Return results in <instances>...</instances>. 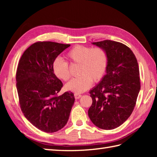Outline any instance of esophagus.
<instances>
[{
  "label": "esophagus",
  "instance_id": "obj_1",
  "mask_svg": "<svg viewBox=\"0 0 157 157\" xmlns=\"http://www.w3.org/2000/svg\"><path fill=\"white\" fill-rule=\"evenodd\" d=\"M74 97L75 99H79V98L82 97V95L80 94H78V93H75L74 94Z\"/></svg>",
  "mask_w": 157,
  "mask_h": 157
}]
</instances>
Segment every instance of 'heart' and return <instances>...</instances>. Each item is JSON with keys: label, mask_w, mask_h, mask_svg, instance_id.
<instances>
[{"label": "heart", "mask_w": 157, "mask_h": 157, "mask_svg": "<svg viewBox=\"0 0 157 157\" xmlns=\"http://www.w3.org/2000/svg\"><path fill=\"white\" fill-rule=\"evenodd\" d=\"M66 56L71 63L79 64V76L66 85V88L70 91L84 92L90 87L92 82L101 81L105 74L108 58L106 52L101 48L76 45L67 53ZM52 68L57 78L64 81L69 80L71 74L67 63L56 59Z\"/></svg>", "instance_id": "b5f03b06"}]
</instances>
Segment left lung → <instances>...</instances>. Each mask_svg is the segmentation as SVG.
<instances>
[{"label":"left lung","mask_w":157,"mask_h":157,"mask_svg":"<svg viewBox=\"0 0 157 157\" xmlns=\"http://www.w3.org/2000/svg\"><path fill=\"white\" fill-rule=\"evenodd\" d=\"M108 58L106 74L90 91L92 104L88 110L92 122L102 129H113L131 115L140 90L138 63L134 52L121 42L106 40L92 42Z\"/></svg>","instance_id":"left-lung-1"}]
</instances>
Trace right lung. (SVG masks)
<instances>
[{
	"label": "right lung",
	"mask_w": 157,
	"mask_h": 157,
	"mask_svg": "<svg viewBox=\"0 0 157 157\" xmlns=\"http://www.w3.org/2000/svg\"><path fill=\"white\" fill-rule=\"evenodd\" d=\"M69 46L49 41L35 42L23 53L17 68L16 86L21 111L42 132L62 129L75 101L71 92L58 95L63 84L52 68L55 59Z\"/></svg>",
	"instance_id": "1"
}]
</instances>
